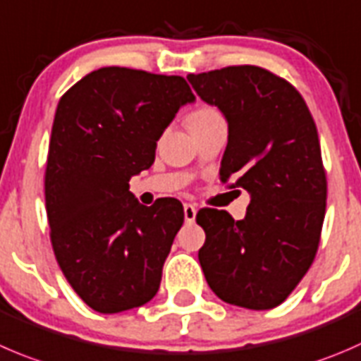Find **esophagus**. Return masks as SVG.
I'll use <instances>...</instances> for the list:
<instances>
[{
  "mask_svg": "<svg viewBox=\"0 0 361 361\" xmlns=\"http://www.w3.org/2000/svg\"><path fill=\"white\" fill-rule=\"evenodd\" d=\"M183 213H185V222L192 224L195 220V215H197V209L192 204H183Z\"/></svg>",
  "mask_w": 361,
  "mask_h": 361,
  "instance_id": "esophagus-1",
  "label": "esophagus"
}]
</instances>
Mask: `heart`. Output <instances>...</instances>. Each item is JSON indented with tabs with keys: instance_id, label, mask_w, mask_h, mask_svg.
I'll return each instance as SVG.
<instances>
[{
	"instance_id": "b5f03b06",
	"label": "heart",
	"mask_w": 361,
	"mask_h": 361,
	"mask_svg": "<svg viewBox=\"0 0 361 361\" xmlns=\"http://www.w3.org/2000/svg\"><path fill=\"white\" fill-rule=\"evenodd\" d=\"M219 118H222V114H220L215 107L201 106L188 114L187 121H188V127L192 128V127H197V125L208 123V121L212 120H219Z\"/></svg>"
}]
</instances>
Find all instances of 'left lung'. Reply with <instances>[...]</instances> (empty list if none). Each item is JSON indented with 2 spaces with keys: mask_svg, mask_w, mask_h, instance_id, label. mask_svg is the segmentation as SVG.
Segmentation results:
<instances>
[{
  "mask_svg": "<svg viewBox=\"0 0 361 361\" xmlns=\"http://www.w3.org/2000/svg\"><path fill=\"white\" fill-rule=\"evenodd\" d=\"M187 79L227 120L220 180L250 194L243 220L199 209L206 282L231 305L274 309L300 284L319 247L326 173L314 118L293 84L261 66H226Z\"/></svg>",
  "mask_w": 361,
  "mask_h": 361,
  "instance_id": "obj_1",
  "label": "left lung"
}]
</instances>
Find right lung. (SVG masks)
I'll list each match as a JSON object with an SVG mask.
<instances>
[{"mask_svg": "<svg viewBox=\"0 0 361 361\" xmlns=\"http://www.w3.org/2000/svg\"><path fill=\"white\" fill-rule=\"evenodd\" d=\"M187 80L104 66L59 99L45 167V209L63 275L100 314L135 309L157 295L183 226L178 199L139 204L128 181L152 167L157 141L194 102Z\"/></svg>", "mask_w": 361, "mask_h": 361, "instance_id": "right-lung-1", "label": "right lung"}]
</instances>
